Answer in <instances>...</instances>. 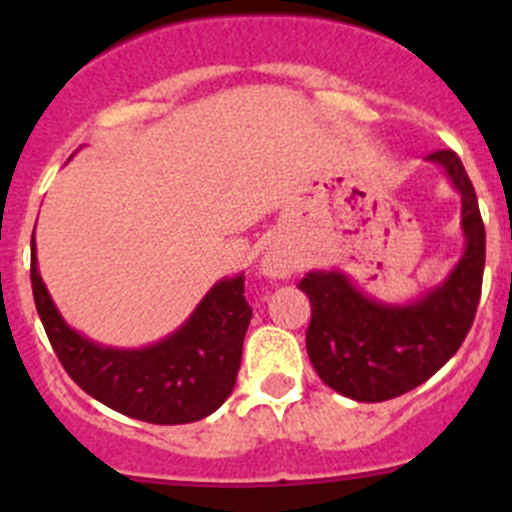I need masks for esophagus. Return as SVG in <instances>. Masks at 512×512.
<instances>
[{"label": "esophagus", "mask_w": 512, "mask_h": 512, "mask_svg": "<svg viewBox=\"0 0 512 512\" xmlns=\"http://www.w3.org/2000/svg\"><path fill=\"white\" fill-rule=\"evenodd\" d=\"M260 267L267 277H289L294 272V257L280 247H272L265 252Z\"/></svg>", "instance_id": "1"}]
</instances>
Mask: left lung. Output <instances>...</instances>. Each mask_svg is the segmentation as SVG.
Listing matches in <instances>:
<instances>
[{
    "label": "left lung",
    "instance_id": "obj_1",
    "mask_svg": "<svg viewBox=\"0 0 512 512\" xmlns=\"http://www.w3.org/2000/svg\"><path fill=\"white\" fill-rule=\"evenodd\" d=\"M428 160L441 165L461 193L466 252L451 275L411 304L366 297L347 275L309 272L299 289L312 304L307 354L329 389L354 401H389L431 379L466 339L480 302L485 227L476 190L453 151Z\"/></svg>",
    "mask_w": 512,
    "mask_h": 512
}]
</instances>
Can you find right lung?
<instances>
[{
  "mask_svg": "<svg viewBox=\"0 0 512 512\" xmlns=\"http://www.w3.org/2000/svg\"><path fill=\"white\" fill-rule=\"evenodd\" d=\"M32 289L46 337L66 374L108 409L175 426L210 416L232 394L252 319L242 275L220 280L183 327L143 349L101 347L71 329L36 270L34 240Z\"/></svg>",
  "mask_w": 512,
  "mask_h": 512,
  "instance_id": "obj_1",
  "label": "right lung"
}]
</instances>
